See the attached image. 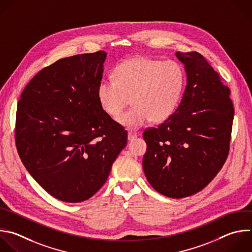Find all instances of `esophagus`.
<instances>
[{
	"label": "esophagus",
	"instance_id": "obj_1",
	"mask_svg": "<svg viewBox=\"0 0 252 252\" xmlns=\"http://www.w3.org/2000/svg\"><path fill=\"white\" fill-rule=\"evenodd\" d=\"M135 137H136V134H135V133L128 132V134H127V139H128L129 141H130V140H133Z\"/></svg>",
	"mask_w": 252,
	"mask_h": 252
}]
</instances>
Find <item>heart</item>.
<instances>
[{"label":"heart","instance_id":"heart-1","mask_svg":"<svg viewBox=\"0 0 252 252\" xmlns=\"http://www.w3.org/2000/svg\"><path fill=\"white\" fill-rule=\"evenodd\" d=\"M114 78L99 83L98 99L102 109L114 119L131 99L133 107L118 119L130 130H137L151 120L160 123L168 119L177 108L185 84L179 63L143 56L119 64Z\"/></svg>","mask_w":252,"mask_h":252}]
</instances>
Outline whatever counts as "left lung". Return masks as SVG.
Instances as JSON below:
<instances>
[{
  "label": "left lung",
  "instance_id": "obj_1",
  "mask_svg": "<svg viewBox=\"0 0 252 252\" xmlns=\"http://www.w3.org/2000/svg\"><path fill=\"white\" fill-rule=\"evenodd\" d=\"M187 85L178 109L142 135V167L149 184L174 199L194 195L219 173L229 151L233 121L230 91L200 53L176 52Z\"/></svg>",
  "mask_w": 252,
  "mask_h": 252
}]
</instances>
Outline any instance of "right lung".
<instances>
[{
	"instance_id": "obj_1",
	"label": "right lung",
	"mask_w": 252,
	"mask_h": 252,
	"mask_svg": "<svg viewBox=\"0 0 252 252\" xmlns=\"http://www.w3.org/2000/svg\"><path fill=\"white\" fill-rule=\"evenodd\" d=\"M106 52L62 58L24 89L16 145L27 170L52 197L79 203L106 183L127 132L101 107L98 86Z\"/></svg>"
}]
</instances>
